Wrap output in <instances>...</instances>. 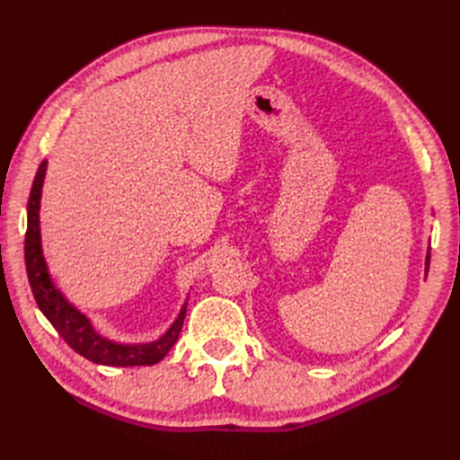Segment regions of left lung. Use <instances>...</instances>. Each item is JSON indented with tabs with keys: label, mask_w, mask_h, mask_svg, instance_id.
I'll list each match as a JSON object with an SVG mask.
<instances>
[{
	"label": "left lung",
	"mask_w": 460,
	"mask_h": 460,
	"mask_svg": "<svg viewBox=\"0 0 460 460\" xmlns=\"http://www.w3.org/2000/svg\"><path fill=\"white\" fill-rule=\"evenodd\" d=\"M428 264H429V255H428V259H426V272H428Z\"/></svg>",
	"instance_id": "1"
}]
</instances>
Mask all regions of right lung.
Returning <instances> with one entry per match:
<instances>
[{"label":"right lung","instance_id":"obj_1","mask_svg":"<svg viewBox=\"0 0 460 460\" xmlns=\"http://www.w3.org/2000/svg\"><path fill=\"white\" fill-rule=\"evenodd\" d=\"M46 166L48 163L41 161L32 182L29 198V225H26L24 238L26 274H29V282L40 311L44 313L53 328L61 333V338L68 343V347H73L78 355L92 360V363L105 367H149L159 363L171 351V347L180 336L186 316V305L180 311L176 323L161 340L144 345H120L102 338L92 328L90 320L78 313L73 305H68L66 299L51 284L40 242V198L41 184H44L46 176Z\"/></svg>","mask_w":460,"mask_h":460}]
</instances>
